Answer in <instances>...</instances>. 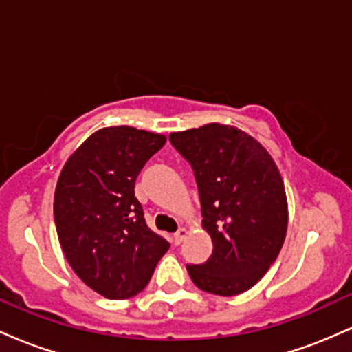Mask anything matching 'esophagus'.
<instances>
[{"mask_svg":"<svg viewBox=\"0 0 352 352\" xmlns=\"http://www.w3.org/2000/svg\"><path fill=\"white\" fill-rule=\"evenodd\" d=\"M187 233H188L187 228H179V230H177L175 235H173V243L180 245L182 241L185 240V236H187Z\"/></svg>","mask_w":352,"mask_h":352,"instance_id":"1","label":"esophagus"}]
</instances>
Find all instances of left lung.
<instances>
[{"label":"left lung","mask_w":352,"mask_h":352,"mask_svg":"<svg viewBox=\"0 0 352 352\" xmlns=\"http://www.w3.org/2000/svg\"><path fill=\"white\" fill-rule=\"evenodd\" d=\"M170 142L188 160L201 204L212 256L187 265L197 288L235 296L256 285L280 253L288 228L285 184L272 155L235 127L207 124L173 132Z\"/></svg>","instance_id":"1"}]
</instances>
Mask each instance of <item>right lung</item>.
Returning <instances> with one entry per match:
<instances>
[{
    "instance_id": "add662e5",
    "label": "right lung",
    "mask_w": 352,
    "mask_h": 352,
    "mask_svg": "<svg viewBox=\"0 0 352 352\" xmlns=\"http://www.w3.org/2000/svg\"><path fill=\"white\" fill-rule=\"evenodd\" d=\"M165 137L134 127L94 132L69 157L54 193V223L71 268L109 300L135 296L168 243L147 227L135 179Z\"/></svg>"
}]
</instances>
